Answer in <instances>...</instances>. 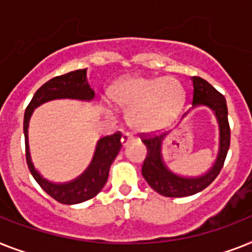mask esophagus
<instances>
[{
  "mask_svg": "<svg viewBox=\"0 0 252 252\" xmlns=\"http://www.w3.org/2000/svg\"><path fill=\"white\" fill-rule=\"evenodd\" d=\"M132 136H131L130 134H128V132H125L124 135H122V138H121V144H122V147H126V145L128 144V143H131V141H132Z\"/></svg>",
  "mask_w": 252,
  "mask_h": 252,
  "instance_id": "esophagus-1",
  "label": "esophagus"
}]
</instances>
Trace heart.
Returning <instances> with one entry per match:
<instances>
[{"label": "heart", "mask_w": 252, "mask_h": 252, "mask_svg": "<svg viewBox=\"0 0 252 252\" xmlns=\"http://www.w3.org/2000/svg\"><path fill=\"white\" fill-rule=\"evenodd\" d=\"M109 96L118 108L128 112L132 127L153 131L178 116L186 100V91L174 78L130 77L114 84Z\"/></svg>", "instance_id": "b5f03b06"}]
</instances>
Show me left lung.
<instances>
[{
  "mask_svg": "<svg viewBox=\"0 0 252 252\" xmlns=\"http://www.w3.org/2000/svg\"><path fill=\"white\" fill-rule=\"evenodd\" d=\"M193 81V108L206 105L215 114L219 124V153L213 167L203 175L186 178L172 172L165 165L162 158V141L167 132L162 135L143 134L141 141L147 147V157L144 159L141 174L151 188L165 197H187L196 194L211 184L219 175L225 161L230 144V127L228 122V108L225 97L215 87L201 77H192ZM187 113L183 116L186 117Z\"/></svg>",
  "mask_w": 252,
  "mask_h": 252,
  "instance_id": "1",
  "label": "left lung"
}]
</instances>
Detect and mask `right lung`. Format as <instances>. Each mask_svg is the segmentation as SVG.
Segmentation results:
<instances>
[{
    "label": "right lung",
    "mask_w": 252,
    "mask_h": 252,
    "mask_svg": "<svg viewBox=\"0 0 252 252\" xmlns=\"http://www.w3.org/2000/svg\"><path fill=\"white\" fill-rule=\"evenodd\" d=\"M95 93L90 87L86 78V69H78L69 73L58 76L47 81L39 87L33 95L32 100L24 113V136H26V158L29 171L38 186L53 197L55 201L64 205H76L93 198L100 192L108 180V174L112 162L121 149V132L104 136L97 141L93 161L89 167L72 182L56 184L46 180L37 171L31 159L28 145V126L33 111L41 104L54 99H78V100H93Z\"/></svg>",
    "instance_id": "right-lung-1"
}]
</instances>
